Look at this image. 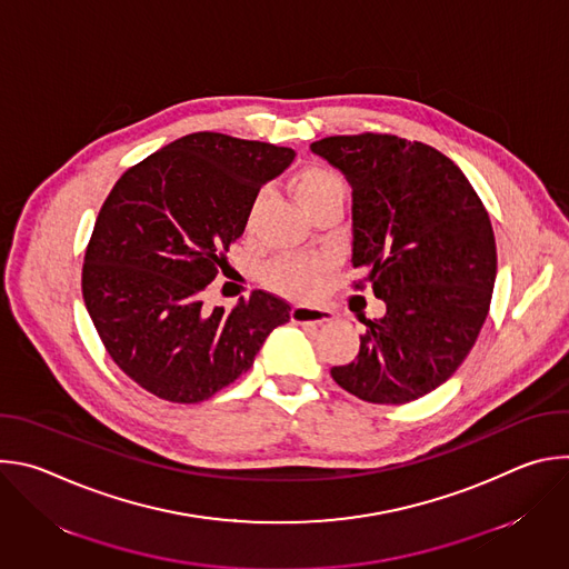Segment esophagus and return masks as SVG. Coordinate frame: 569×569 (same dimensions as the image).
<instances>
[{"instance_id": "esophagus-1", "label": "esophagus", "mask_w": 569, "mask_h": 569, "mask_svg": "<svg viewBox=\"0 0 569 569\" xmlns=\"http://www.w3.org/2000/svg\"><path fill=\"white\" fill-rule=\"evenodd\" d=\"M290 319L295 323H310V327H315V323H323V321H331L333 315L329 310L323 308H312V306H292L290 310Z\"/></svg>"}]
</instances>
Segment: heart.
I'll list each match as a JSON object with an SVG mask.
<instances>
[{
  "instance_id": "obj_1",
  "label": "heart",
  "mask_w": 569,
  "mask_h": 569,
  "mask_svg": "<svg viewBox=\"0 0 569 569\" xmlns=\"http://www.w3.org/2000/svg\"><path fill=\"white\" fill-rule=\"evenodd\" d=\"M295 193L303 204V209L310 211L327 200H345L347 184L336 171L327 167H306L295 178ZM259 207H261V198L254 200L250 213L254 216ZM321 270L323 266L317 259H283L268 268L266 281L283 295L301 299V297H310L317 290Z\"/></svg>"
}]
</instances>
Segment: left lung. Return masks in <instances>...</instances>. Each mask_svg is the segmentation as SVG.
Segmentation results:
<instances>
[{"label":"left lung","instance_id":"obj_1","mask_svg":"<svg viewBox=\"0 0 569 569\" xmlns=\"http://www.w3.org/2000/svg\"><path fill=\"white\" fill-rule=\"evenodd\" d=\"M310 150L351 187V263L385 301L351 365L349 393L402 405L443 385L489 315L498 272L493 227L452 159L393 134L327 137Z\"/></svg>","mask_w":569,"mask_h":569}]
</instances>
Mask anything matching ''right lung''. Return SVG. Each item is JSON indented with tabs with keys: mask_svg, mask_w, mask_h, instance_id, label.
<instances>
[{
	"mask_svg": "<svg viewBox=\"0 0 569 569\" xmlns=\"http://www.w3.org/2000/svg\"><path fill=\"white\" fill-rule=\"evenodd\" d=\"M292 148L220 132L187 134L126 171L103 202L83 299L119 369L171 402H202L250 371L290 306L263 290L204 308L222 252L246 231L263 184Z\"/></svg>",
	"mask_w": 569,
	"mask_h": 569,
	"instance_id": "1",
	"label": "right lung"
}]
</instances>
